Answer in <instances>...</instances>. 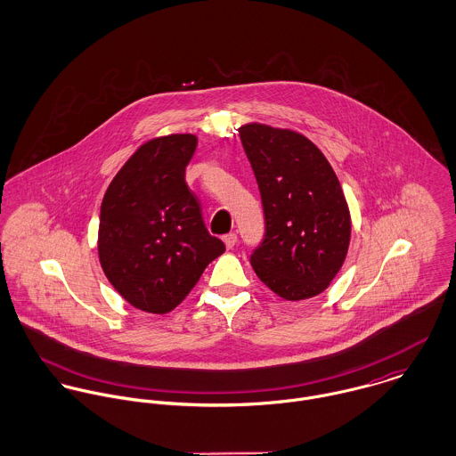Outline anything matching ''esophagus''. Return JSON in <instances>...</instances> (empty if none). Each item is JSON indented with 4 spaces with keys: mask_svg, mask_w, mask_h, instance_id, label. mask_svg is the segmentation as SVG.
Instances as JSON below:
<instances>
[{
    "mask_svg": "<svg viewBox=\"0 0 456 456\" xmlns=\"http://www.w3.org/2000/svg\"><path fill=\"white\" fill-rule=\"evenodd\" d=\"M223 242L226 246V249H233L237 244V233H228L223 237Z\"/></svg>",
    "mask_w": 456,
    "mask_h": 456,
    "instance_id": "obj_1",
    "label": "esophagus"
}]
</instances>
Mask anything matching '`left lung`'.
<instances>
[{"instance_id": "left-lung-1", "label": "left lung", "mask_w": 456, "mask_h": 456, "mask_svg": "<svg viewBox=\"0 0 456 456\" xmlns=\"http://www.w3.org/2000/svg\"><path fill=\"white\" fill-rule=\"evenodd\" d=\"M258 181L265 239L251 255L261 282L284 300L323 293L346 260L351 214L325 154L302 133L239 128Z\"/></svg>"}]
</instances>
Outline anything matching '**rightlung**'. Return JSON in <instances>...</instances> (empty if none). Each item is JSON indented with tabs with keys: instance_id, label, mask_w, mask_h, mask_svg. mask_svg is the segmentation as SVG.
<instances>
[{
	"instance_id": "add662e5",
	"label": "right lung",
	"mask_w": 456,
	"mask_h": 456,
	"mask_svg": "<svg viewBox=\"0 0 456 456\" xmlns=\"http://www.w3.org/2000/svg\"><path fill=\"white\" fill-rule=\"evenodd\" d=\"M198 138L172 133L143 142L102 201L98 258L114 289L134 309L174 311L210 261L224 253L201 219L184 174Z\"/></svg>"
}]
</instances>
